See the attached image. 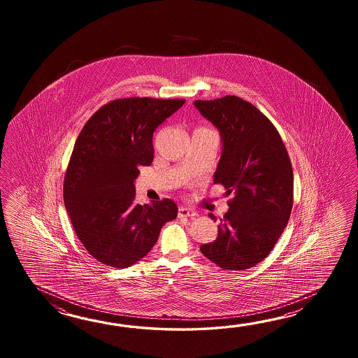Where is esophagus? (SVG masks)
Returning <instances> with one entry per match:
<instances>
[{"mask_svg": "<svg viewBox=\"0 0 358 358\" xmlns=\"http://www.w3.org/2000/svg\"><path fill=\"white\" fill-rule=\"evenodd\" d=\"M178 216L179 217H193V216H196V213L187 207H180L178 211Z\"/></svg>", "mask_w": 358, "mask_h": 358, "instance_id": "1", "label": "esophagus"}]
</instances>
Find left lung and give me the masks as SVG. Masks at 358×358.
I'll return each instance as SVG.
<instances>
[{"instance_id":"8db88e82","label":"left lung","mask_w":358,"mask_h":358,"mask_svg":"<svg viewBox=\"0 0 358 358\" xmlns=\"http://www.w3.org/2000/svg\"><path fill=\"white\" fill-rule=\"evenodd\" d=\"M194 106L220 130L222 153L213 182L233 193L219 236L201 252L224 270H245L266 257L289 220V155L274 124L248 101L225 96L198 99Z\"/></svg>"}]
</instances>
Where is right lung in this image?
<instances>
[{
	"mask_svg": "<svg viewBox=\"0 0 358 358\" xmlns=\"http://www.w3.org/2000/svg\"><path fill=\"white\" fill-rule=\"evenodd\" d=\"M185 99L129 97L99 107L76 138L64 178V202L93 259L129 267L157 242L178 207L164 198L137 205L134 179L153 160V131Z\"/></svg>",
	"mask_w": 358,
	"mask_h": 358,
	"instance_id": "1",
	"label": "right lung"
}]
</instances>
